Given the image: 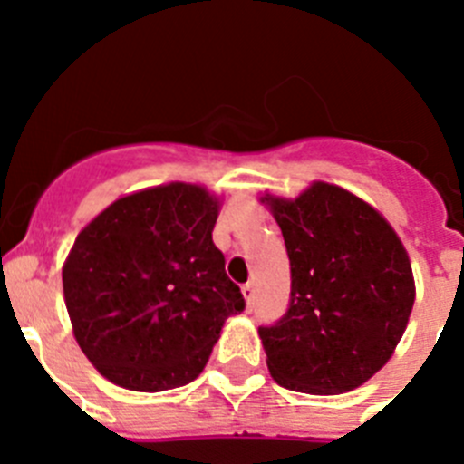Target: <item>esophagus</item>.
Instances as JSON below:
<instances>
[{
	"instance_id": "1",
	"label": "esophagus",
	"mask_w": 464,
	"mask_h": 464,
	"mask_svg": "<svg viewBox=\"0 0 464 464\" xmlns=\"http://www.w3.org/2000/svg\"><path fill=\"white\" fill-rule=\"evenodd\" d=\"M242 297H245L246 306H252V300H254V285L252 284L242 285Z\"/></svg>"
}]
</instances>
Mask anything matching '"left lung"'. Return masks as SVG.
Segmentation results:
<instances>
[{"label":"left lung","mask_w":464,"mask_h":464,"mask_svg":"<svg viewBox=\"0 0 464 464\" xmlns=\"http://www.w3.org/2000/svg\"><path fill=\"white\" fill-rule=\"evenodd\" d=\"M270 206L291 261V302L258 327L270 375L285 389L345 393L396 350L414 306L408 252L375 208L330 183Z\"/></svg>","instance_id":"left-lung-1"}]
</instances>
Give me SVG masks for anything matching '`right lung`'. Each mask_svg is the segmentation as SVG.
Returning a JSON list of instances; mask_svg holds the SVG:
<instances>
[{
	"mask_svg": "<svg viewBox=\"0 0 464 464\" xmlns=\"http://www.w3.org/2000/svg\"><path fill=\"white\" fill-rule=\"evenodd\" d=\"M219 201L169 183L111 203L82 228L63 266V297L82 353L132 392L192 382L245 297L212 242Z\"/></svg>",
	"mask_w": 464,
	"mask_h": 464,
	"instance_id": "right-lung-1",
	"label": "right lung"
}]
</instances>
